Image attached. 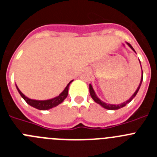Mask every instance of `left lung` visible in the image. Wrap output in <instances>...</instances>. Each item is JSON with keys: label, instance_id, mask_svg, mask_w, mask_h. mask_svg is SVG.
Returning <instances> with one entry per match:
<instances>
[{"label": "left lung", "instance_id": "left-lung-1", "mask_svg": "<svg viewBox=\"0 0 157 157\" xmlns=\"http://www.w3.org/2000/svg\"><path fill=\"white\" fill-rule=\"evenodd\" d=\"M127 45L130 46V48L132 49L133 51H134V48H133L131 45H130V44H129V43H127ZM135 52V51H134ZM140 61V60H139ZM140 64H141V63H140ZM142 80H143V71H142V69H141V82H140V84L139 86H138V89L136 90V91L134 92V94H133L131 97H130V98L129 100H127L126 102H123V103L120 104V105H110V104H106L105 103V102H103L102 101H101V100L99 99V98L97 97V95H96L95 92H94V89H93L92 86H91V84H90V96H91V98H93V100H94V101H95L96 103H98L100 105H101V106L103 107V108H105V109H109V110H116V109H121V108H123V107L125 106L126 105H127V104L129 103V102H130V101H132L133 98H134L136 96V94H138V90H139V89H140V86H141V82H142Z\"/></svg>", "mask_w": 157, "mask_h": 157}]
</instances>
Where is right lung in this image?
I'll return each mask as SVG.
<instances>
[{
	"instance_id": "1",
	"label": "right lung",
	"mask_w": 157,
	"mask_h": 157,
	"mask_svg": "<svg viewBox=\"0 0 157 157\" xmlns=\"http://www.w3.org/2000/svg\"><path fill=\"white\" fill-rule=\"evenodd\" d=\"M72 81H73V80H71V81L67 84V86L65 87V89L63 90V92L59 94V96H57L56 98H52V99L45 100V101H37V100L30 99V98L26 97L21 91L19 90L17 86H16V88H17L18 92H19V94L21 95L22 98H23V99L25 100V101H26L28 105H30V106L34 107V108H35V109H39V110H48V109H52L53 107L57 106L58 105L61 104L62 102L64 101L65 98L67 97L69 85H70L71 82Z\"/></svg>"
}]
</instances>
